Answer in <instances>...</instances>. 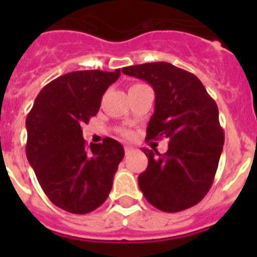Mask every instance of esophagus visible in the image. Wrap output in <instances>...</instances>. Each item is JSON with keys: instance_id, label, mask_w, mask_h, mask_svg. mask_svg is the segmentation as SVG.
<instances>
[{"instance_id": "esophagus-1", "label": "esophagus", "mask_w": 257, "mask_h": 257, "mask_svg": "<svg viewBox=\"0 0 257 257\" xmlns=\"http://www.w3.org/2000/svg\"><path fill=\"white\" fill-rule=\"evenodd\" d=\"M133 151H134V148L131 147V145H124V153L130 154Z\"/></svg>"}]
</instances>
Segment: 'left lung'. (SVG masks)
I'll return each instance as SVG.
<instances>
[{
    "label": "left lung",
    "instance_id": "left-lung-1",
    "mask_svg": "<svg viewBox=\"0 0 257 257\" xmlns=\"http://www.w3.org/2000/svg\"><path fill=\"white\" fill-rule=\"evenodd\" d=\"M122 73L153 87L156 103L147 138L169 139L165 154L143 149L148 167L138 178L140 190L165 212L197 205L212 185L224 145L216 103L194 74L170 63L131 65Z\"/></svg>",
    "mask_w": 257,
    "mask_h": 257
}]
</instances>
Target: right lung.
<instances>
[{
	"label": "right lung",
	"instance_id": "obj_1",
	"mask_svg": "<svg viewBox=\"0 0 257 257\" xmlns=\"http://www.w3.org/2000/svg\"><path fill=\"white\" fill-rule=\"evenodd\" d=\"M121 69L77 70L45 86L27 115V158L50 201L72 213H88L108 198L124 156L117 140L86 145L83 123L97 114Z\"/></svg>",
	"mask_w": 257,
	"mask_h": 257
}]
</instances>
